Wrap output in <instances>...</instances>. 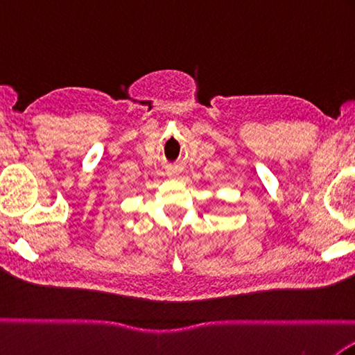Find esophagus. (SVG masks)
Returning a JSON list of instances; mask_svg holds the SVG:
<instances>
[{
  "label": "esophagus",
  "mask_w": 355,
  "mask_h": 355,
  "mask_svg": "<svg viewBox=\"0 0 355 355\" xmlns=\"http://www.w3.org/2000/svg\"><path fill=\"white\" fill-rule=\"evenodd\" d=\"M178 173H180V171H178L177 168H171V169H168V175H169V177H172V178H173V177H177Z\"/></svg>",
  "instance_id": "1"
}]
</instances>
